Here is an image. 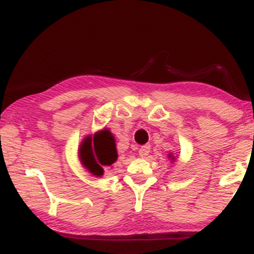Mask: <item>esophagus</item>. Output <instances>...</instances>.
Instances as JSON below:
<instances>
[{"label": "esophagus", "mask_w": 254, "mask_h": 254, "mask_svg": "<svg viewBox=\"0 0 254 254\" xmlns=\"http://www.w3.org/2000/svg\"><path fill=\"white\" fill-rule=\"evenodd\" d=\"M149 153H150V145H148V144L142 145L138 150V154L141 157H145Z\"/></svg>", "instance_id": "esophagus-1"}]
</instances>
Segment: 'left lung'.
I'll list each match as a JSON object with an SVG mask.
<instances>
[{
  "mask_svg": "<svg viewBox=\"0 0 254 254\" xmlns=\"http://www.w3.org/2000/svg\"><path fill=\"white\" fill-rule=\"evenodd\" d=\"M168 159H170V160H171V162L176 161V156H173V155H172V154H171V153H170V154H168Z\"/></svg>",
  "mask_w": 254,
  "mask_h": 254,
  "instance_id": "1",
  "label": "left lung"
}]
</instances>
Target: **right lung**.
<instances>
[{
    "instance_id": "obj_1",
    "label": "right lung",
    "mask_w": 254,
    "mask_h": 254,
    "mask_svg": "<svg viewBox=\"0 0 254 254\" xmlns=\"http://www.w3.org/2000/svg\"><path fill=\"white\" fill-rule=\"evenodd\" d=\"M78 159L89 173L94 177H103L104 168L112 166L118 159L113 133L104 127L94 135L84 137L78 148Z\"/></svg>"
}]
</instances>
